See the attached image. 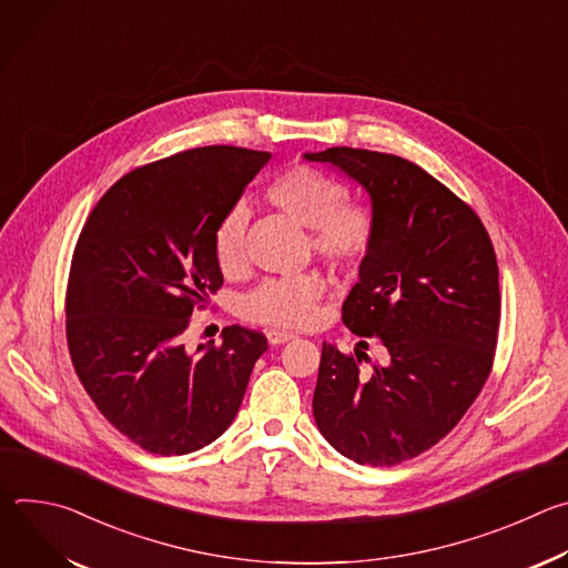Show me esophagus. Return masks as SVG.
<instances>
[{"instance_id":"34e87169","label":"esophagus","mask_w":568,"mask_h":568,"mask_svg":"<svg viewBox=\"0 0 568 568\" xmlns=\"http://www.w3.org/2000/svg\"><path fill=\"white\" fill-rule=\"evenodd\" d=\"M292 339H294L292 333H283V331H270V333H267V342H270L272 346H281V344H287V342H292Z\"/></svg>"}]
</instances>
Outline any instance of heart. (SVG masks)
Instances as JSON below:
<instances>
[{"mask_svg":"<svg viewBox=\"0 0 568 568\" xmlns=\"http://www.w3.org/2000/svg\"><path fill=\"white\" fill-rule=\"evenodd\" d=\"M344 186L318 169L296 164L267 186V200L310 229V247L335 267L357 265L373 245L375 220L368 206L346 200ZM247 211L226 213L213 233V258L224 276L245 270ZM326 285L316 274L281 276L261 283L240 301L245 318L274 328H305L316 316Z\"/></svg>","mask_w":568,"mask_h":568,"instance_id":"heart-1","label":"heart"}]
</instances>
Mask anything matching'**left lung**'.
<instances>
[{
	"label": "left lung",
	"instance_id": "left-lung-1",
	"mask_svg": "<svg viewBox=\"0 0 568 568\" xmlns=\"http://www.w3.org/2000/svg\"><path fill=\"white\" fill-rule=\"evenodd\" d=\"M359 184L375 237L344 323L377 337L388 357L359 373L357 357L323 344L312 412L321 436L359 465H397L445 438L490 375L499 267L478 215L412 161L357 148L305 152Z\"/></svg>",
	"mask_w": 568,
	"mask_h": 568
}]
</instances>
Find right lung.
I'll use <instances>...</instances> for the list:
<instances>
[{
	"instance_id": "1",
	"label": "right lung",
	"mask_w": 568,
	"mask_h": 568,
	"mask_svg": "<svg viewBox=\"0 0 568 568\" xmlns=\"http://www.w3.org/2000/svg\"><path fill=\"white\" fill-rule=\"evenodd\" d=\"M270 152L209 145L121 178L94 206L71 261L67 342L99 412L150 454L182 456L233 423L263 333L222 331L186 351L193 307L222 285L213 233Z\"/></svg>"
}]
</instances>
